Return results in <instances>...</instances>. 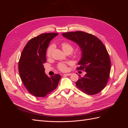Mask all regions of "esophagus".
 I'll return each mask as SVG.
<instances>
[{
	"label": "esophagus",
	"mask_w": 128,
	"mask_h": 128,
	"mask_svg": "<svg viewBox=\"0 0 128 128\" xmlns=\"http://www.w3.org/2000/svg\"><path fill=\"white\" fill-rule=\"evenodd\" d=\"M71 74H70V73H68V74H64V76H70V75H71Z\"/></svg>",
	"instance_id": "1"
}]
</instances>
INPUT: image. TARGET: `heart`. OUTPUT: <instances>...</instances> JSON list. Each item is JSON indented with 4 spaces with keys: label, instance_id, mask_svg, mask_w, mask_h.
I'll return each instance as SVG.
<instances>
[{
    "label": "heart",
    "instance_id": "b5f03b06",
    "mask_svg": "<svg viewBox=\"0 0 128 128\" xmlns=\"http://www.w3.org/2000/svg\"><path fill=\"white\" fill-rule=\"evenodd\" d=\"M61 45L64 52L66 53H71L72 51L73 46L70 42H62ZM54 48V46L53 44L50 45L48 47L47 50H46V56L48 58H50L51 56ZM68 62H60L59 64H58L57 66L58 69L61 72L67 71L68 70Z\"/></svg>",
    "mask_w": 128,
    "mask_h": 128
}]
</instances>
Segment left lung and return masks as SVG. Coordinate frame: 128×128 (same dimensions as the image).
I'll use <instances>...</instances> for the list:
<instances>
[{"label":"left lung","instance_id":"obj_1","mask_svg":"<svg viewBox=\"0 0 128 128\" xmlns=\"http://www.w3.org/2000/svg\"><path fill=\"white\" fill-rule=\"evenodd\" d=\"M62 36L76 42L82 51L77 69L86 74L80 76L76 87L89 95L98 94L106 86L110 72V59L105 46L96 36L84 32H64Z\"/></svg>","mask_w":128,"mask_h":128}]
</instances>
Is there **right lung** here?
Segmentation results:
<instances>
[{
    "label": "right lung",
    "mask_w": 128,
    "mask_h": 128,
    "mask_svg": "<svg viewBox=\"0 0 128 128\" xmlns=\"http://www.w3.org/2000/svg\"><path fill=\"white\" fill-rule=\"evenodd\" d=\"M58 33H45L32 38L24 46L18 61V72L23 83L31 94L44 97L57 88L59 74L51 77L45 73L43 64L49 42Z\"/></svg>",
    "instance_id": "obj_1"
}]
</instances>
